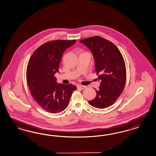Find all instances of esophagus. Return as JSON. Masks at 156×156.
<instances>
[{"label": "esophagus", "instance_id": "obj_1", "mask_svg": "<svg viewBox=\"0 0 156 156\" xmlns=\"http://www.w3.org/2000/svg\"><path fill=\"white\" fill-rule=\"evenodd\" d=\"M76 87L78 89H84L86 88L85 86H82V85H77Z\"/></svg>", "mask_w": 156, "mask_h": 156}]
</instances>
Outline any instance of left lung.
<instances>
[{
    "mask_svg": "<svg viewBox=\"0 0 156 156\" xmlns=\"http://www.w3.org/2000/svg\"><path fill=\"white\" fill-rule=\"evenodd\" d=\"M94 58L95 71L101 82L94 99L89 101L92 106L104 109L118 99L124 89L126 70L122 54L113 43L99 36L80 40Z\"/></svg>",
    "mask_w": 156,
    "mask_h": 156,
    "instance_id": "left-lung-1",
    "label": "left lung"
}]
</instances>
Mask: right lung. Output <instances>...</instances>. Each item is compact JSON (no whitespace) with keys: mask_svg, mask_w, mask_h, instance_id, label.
I'll list each match as a JSON object with an SVG mask.
<instances>
[{"mask_svg":"<svg viewBox=\"0 0 156 156\" xmlns=\"http://www.w3.org/2000/svg\"><path fill=\"white\" fill-rule=\"evenodd\" d=\"M76 40H55L41 45L30 57L26 79L30 93L35 101L44 110L58 113L69 105L76 86L58 84L54 76L59 72L62 56Z\"/></svg>","mask_w":156,"mask_h":156,"instance_id":"add662e5","label":"right lung"}]
</instances>
